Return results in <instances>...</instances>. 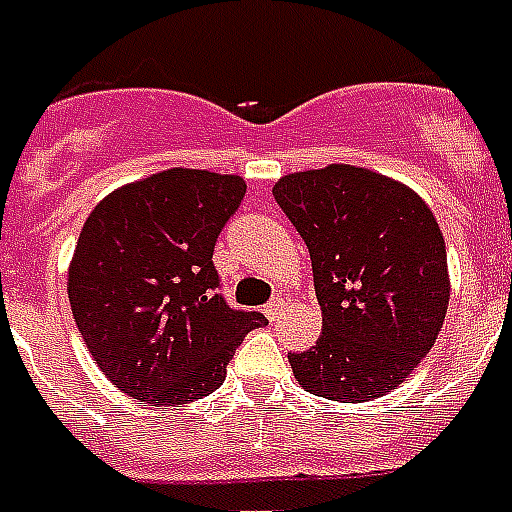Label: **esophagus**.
Here are the masks:
<instances>
[{"instance_id": "esophagus-1", "label": "esophagus", "mask_w": 512, "mask_h": 512, "mask_svg": "<svg viewBox=\"0 0 512 512\" xmlns=\"http://www.w3.org/2000/svg\"><path fill=\"white\" fill-rule=\"evenodd\" d=\"M282 309H285V301H282V298H275V301H269V304L264 306V314H267L269 322H275L277 314H280Z\"/></svg>"}]
</instances>
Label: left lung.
<instances>
[{"instance_id": "obj_1", "label": "left lung", "mask_w": 512, "mask_h": 512, "mask_svg": "<svg viewBox=\"0 0 512 512\" xmlns=\"http://www.w3.org/2000/svg\"><path fill=\"white\" fill-rule=\"evenodd\" d=\"M275 200L312 256L322 335L288 354L314 396L370 402L404 383L436 343L449 304L447 245L418 192L333 163L288 174Z\"/></svg>"}]
</instances>
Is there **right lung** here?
<instances>
[{
  "instance_id": "add662e5",
  "label": "right lung",
  "mask_w": 512,
  "mask_h": 512,
  "mask_svg": "<svg viewBox=\"0 0 512 512\" xmlns=\"http://www.w3.org/2000/svg\"><path fill=\"white\" fill-rule=\"evenodd\" d=\"M232 174L169 169L100 200L73 251L68 301L97 367L124 394L174 407L214 394L264 314L219 293L214 245L240 208Z\"/></svg>"
}]
</instances>
